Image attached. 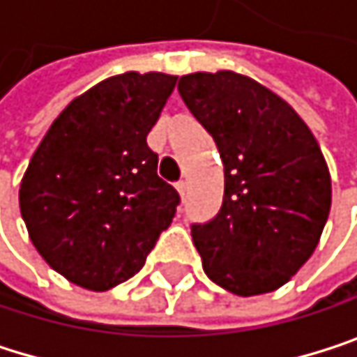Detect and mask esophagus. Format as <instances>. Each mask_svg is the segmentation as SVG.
I'll list each match as a JSON object with an SVG mask.
<instances>
[{
  "label": "esophagus",
  "mask_w": 357,
  "mask_h": 357,
  "mask_svg": "<svg viewBox=\"0 0 357 357\" xmlns=\"http://www.w3.org/2000/svg\"><path fill=\"white\" fill-rule=\"evenodd\" d=\"M175 188H177V192H180V197L184 199V197H186V192H188V182H184V180H182V182H177V184H175Z\"/></svg>",
  "instance_id": "1"
}]
</instances>
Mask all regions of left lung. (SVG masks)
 <instances>
[{"instance_id": "obj_1", "label": "left lung", "mask_w": 357, "mask_h": 357, "mask_svg": "<svg viewBox=\"0 0 357 357\" xmlns=\"http://www.w3.org/2000/svg\"><path fill=\"white\" fill-rule=\"evenodd\" d=\"M224 160V203L192 243L207 276L253 297L280 289L316 251L331 213V171L307 123L270 87L234 70L177 83Z\"/></svg>"}]
</instances>
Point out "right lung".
Segmentation results:
<instances>
[{
  "label": "right lung",
  "mask_w": 357,
  "mask_h": 357,
  "mask_svg": "<svg viewBox=\"0 0 357 357\" xmlns=\"http://www.w3.org/2000/svg\"><path fill=\"white\" fill-rule=\"evenodd\" d=\"M177 77L127 70L108 77L54 119L22 175L18 201L45 264L87 291L137 274L173 222L175 188L156 175L146 135Z\"/></svg>",
  "instance_id": "right-lung-1"
}]
</instances>
